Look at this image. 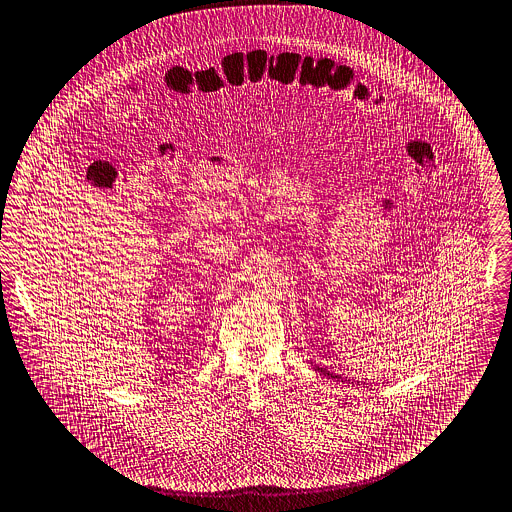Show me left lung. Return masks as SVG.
<instances>
[{
  "instance_id": "left-lung-1",
  "label": "left lung",
  "mask_w": 512,
  "mask_h": 512,
  "mask_svg": "<svg viewBox=\"0 0 512 512\" xmlns=\"http://www.w3.org/2000/svg\"><path fill=\"white\" fill-rule=\"evenodd\" d=\"M318 371L320 374H324V376H329V378H335V380H341V376H335V374H331V371H324L322 367H318Z\"/></svg>"
}]
</instances>
